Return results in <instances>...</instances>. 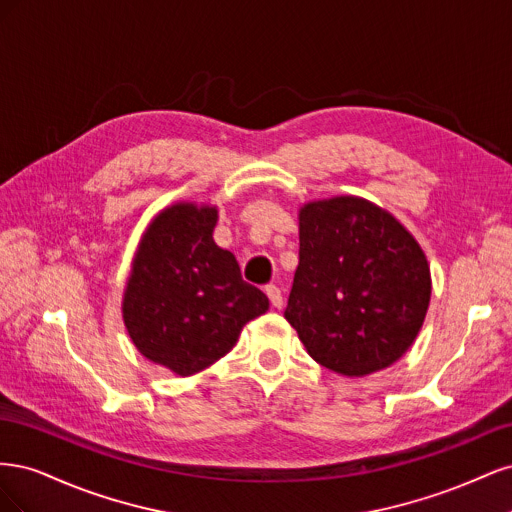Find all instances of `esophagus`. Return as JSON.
I'll list each match as a JSON object with an SVG mask.
<instances>
[{
    "label": "esophagus",
    "mask_w": 512,
    "mask_h": 512,
    "mask_svg": "<svg viewBox=\"0 0 512 512\" xmlns=\"http://www.w3.org/2000/svg\"><path fill=\"white\" fill-rule=\"evenodd\" d=\"M265 292H267V297H269V301H271L273 307H282L284 297H282V290H280V288H277L275 284H267V286H265Z\"/></svg>",
    "instance_id": "34e87169"
}]
</instances>
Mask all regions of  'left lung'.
I'll list each match as a JSON object with an SVG mask.
<instances>
[{
  "label": "left lung",
  "instance_id": "obj_1",
  "mask_svg": "<svg viewBox=\"0 0 512 512\" xmlns=\"http://www.w3.org/2000/svg\"><path fill=\"white\" fill-rule=\"evenodd\" d=\"M429 297L427 258L391 213L354 196L301 209L284 318L316 363L350 378L393 365L421 331Z\"/></svg>",
  "mask_w": 512,
  "mask_h": 512
}]
</instances>
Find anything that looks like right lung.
Here are the masks:
<instances>
[{
    "mask_svg": "<svg viewBox=\"0 0 512 512\" xmlns=\"http://www.w3.org/2000/svg\"><path fill=\"white\" fill-rule=\"evenodd\" d=\"M218 211L183 203L162 211L138 247L123 320L149 361L192 376L237 344L247 322L269 309L243 282L237 258L215 245Z\"/></svg>",
    "mask_w": 512,
    "mask_h": 512,
    "instance_id": "obj_1",
    "label": "right lung"
}]
</instances>
